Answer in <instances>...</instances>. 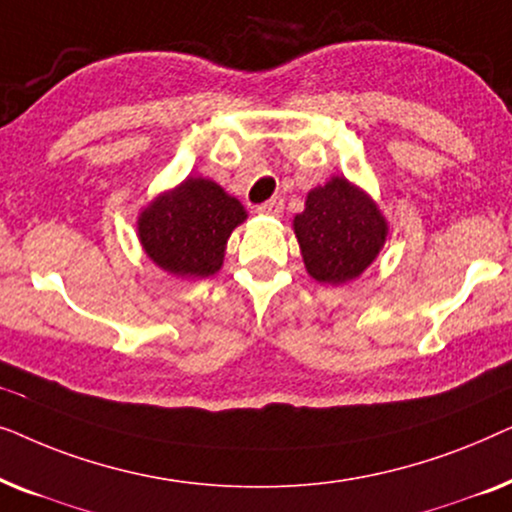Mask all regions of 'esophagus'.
<instances>
[{
    "mask_svg": "<svg viewBox=\"0 0 512 512\" xmlns=\"http://www.w3.org/2000/svg\"><path fill=\"white\" fill-rule=\"evenodd\" d=\"M258 214H268V216H279L284 212V200L282 198H272L268 202H263V205L256 207Z\"/></svg>",
    "mask_w": 512,
    "mask_h": 512,
    "instance_id": "1",
    "label": "esophagus"
}]
</instances>
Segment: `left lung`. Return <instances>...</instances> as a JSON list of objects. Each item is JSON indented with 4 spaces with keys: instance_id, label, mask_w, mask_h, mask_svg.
<instances>
[{
    "instance_id": "1",
    "label": "left lung",
    "mask_w": 512,
    "mask_h": 512,
    "mask_svg": "<svg viewBox=\"0 0 512 512\" xmlns=\"http://www.w3.org/2000/svg\"><path fill=\"white\" fill-rule=\"evenodd\" d=\"M305 268L317 282L345 284L380 254L387 223L375 202L347 179L335 177L307 195L293 219Z\"/></svg>"
}]
</instances>
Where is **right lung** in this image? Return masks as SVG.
<instances>
[{
	"instance_id": "add662e5",
	"label": "right lung",
	"mask_w": 512,
	"mask_h": 512,
	"mask_svg": "<svg viewBox=\"0 0 512 512\" xmlns=\"http://www.w3.org/2000/svg\"><path fill=\"white\" fill-rule=\"evenodd\" d=\"M247 212L214 181L188 177L144 209L139 240L160 268L181 277H209L221 268L226 242Z\"/></svg>"
}]
</instances>
